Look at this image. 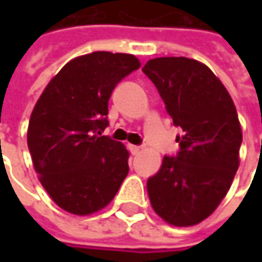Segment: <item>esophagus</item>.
I'll list each match as a JSON object with an SVG mask.
<instances>
[{
  "mask_svg": "<svg viewBox=\"0 0 262 262\" xmlns=\"http://www.w3.org/2000/svg\"><path fill=\"white\" fill-rule=\"evenodd\" d=\"M128 148H129V151H131V155H138L140 153V150H141V147L134 146V144H128Z\"/></svg>",
  "mask_w": 262,
  "mask_h": 262,
  "instance_id": "34e87169",
  "label": "esophagus"
}]
</instances>
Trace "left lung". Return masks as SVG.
<instances>
[{"mask_svg": "<svg viewBox=\"0 0 262 262\" xmlns=\"http://www.w3.org/2000/svg\"><path fill=\"white\" fill-rule=\"evenodd\" d=\"M157 87L181 150L163 157L147 181L153 210L172 226H194L206 220L226 196L239 167L242 128L232 97L203 62L185 56L150 59L143 68Z\"/></svg>", "mask_w": 262, "mask_h": 262, "instance_id": "8db88e82", "label": "left lung"}]
</instances>
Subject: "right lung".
I'll return each mask as SVG.
<instances>
[{"label":"right lung","mask_w":262,"mask_h":262,"mask_svg":"<svg viewBox=\"0 0 262 262\" xmlns=\"http://www.w3.org/2000/svg\"><path fill=\"white\" fill-rule=\"evenodd\" d=\"M140 66L131 54L77 56L36 102L27 147L40 184L67 213L89 216L105 208L128 175V150L102 131L112 90Z\"/></svg>","instance_id":"right-lung-1"}]
</instances>
